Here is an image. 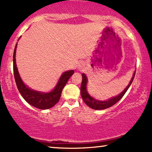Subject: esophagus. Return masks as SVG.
Returning <instances> with one entry per match:
<instances>
[{"instance_id":"1","label":"esophagus","mask_w":152,"mask_h":152,"mask_svg":"<svg viewBox=\"0 0 152 152\" xmlns=\"http://www.w3.org/2000/svg\"><path fill=\"white\" fill-rule=\"evenodd\" d=\"M84 63H83V62H81V63H78V69H82L83 67H84Z\"/></svg>"}]
</instances>
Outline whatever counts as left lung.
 <instances>
[{"mask_svg":"<svg viewBox=\"0 0 152 152\" xmlns=\"http://www.w3.org/2000/svg\"><path fill=\"white\" fill-rule=\"evenodd\" d=\"M135 73H136V71H134L133 76L132 77V79H131L130 82L129 83L128 85L127 86L126 89H124L121 94H119L118 96L113 97V98L108 99L106 101L97 100V99L92 98V97L90 96L89 93H88L87 91V84L88 81L87 78L85 74H82L83 80H82V84H81V87H80L81 97H82L83 101L85 102L86 104H87L88 106H89L90 108H93V109L103 110V109H106V108H109L110 106L115 104H116L117 102H119L120 99L122 98V97L124 96V94H126L127 90H128V88L130 87V86L131 85V84H132L133 80H134Z\"/></svg>","mask_w":152,"mask_h":152,"instance_id":"obj_1","label":"left lung"}]
</instances>
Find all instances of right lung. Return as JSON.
<instances>
[{"instance_id":"obj_1","label":"right lung","mask_w":152,"mask_h":152,"mask_svg":"<svg viewBox=\"0 0 152 152\" xmlns=\"http://www.w3.org/2000/svg\"><path fill=\"white\" fill-rule=\"evenodd\" d=\"M16 48L17 44H15L13 56V74H14L15 83H16L17 87L20 94L29 104L34 106V107L39 108V109L46 110L53 107L59 101L62 90L66 85L70 77L72 76V75H73L74 71V70H69V71L63 72L59 78V80H58L55 87L51 91L43 93L30 89L28 86H26L23 83V81L20 78L19 72H18L16 62H15Z\"/></svg>"}]
</instances>
